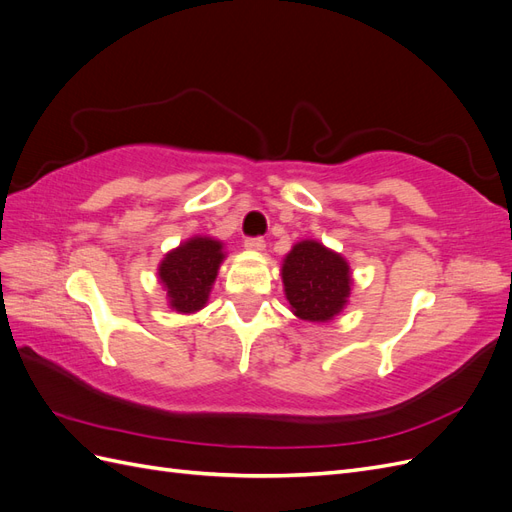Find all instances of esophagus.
<instances>
[{
	"label": "esophagus",
	"instance_id": "34e87169",
	"mask_svg": "<svg viewBox=\"0 0 512 512\" xmlns=\"http://www.w3.org/2000/svg\"><path fill=\"white\" fill-rule=\"evenodd\" d=\"M243 245L247 247V250L260 252V250H265V239H262V237H247V239L243 241Z\"/></svg>",
	"mask_w": 512,
	"mask_h": 512
}]
</instances>
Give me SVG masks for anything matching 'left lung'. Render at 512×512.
Here are the masks:
<instances>
[{
  "label": "left lung",
  "mask_w": 512,
  "mask_h": 512,
  "mask_svg": "<svg viewBox=\"0 0 512 512\" xmlns=\"http://www.w3.org/2000/svg\"><path fill=\"white\" fill-rule=\"evenodd\" d=\"M282 280L294 316L309 322H327L342 312L352 284L348 262L318 241L292 247Z\"/></svg>",
  "instance_id": "obj_1"
}]
</instances>
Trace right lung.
I'll use <instances>...</instances> for the list:
<instances>
[{
  "label": "right lung",
  "instance_id": "1",
  "mask_svg": "<svg viewBox=\"0 0 512 512\" xmlns=\"http://www.w3.org/2000/svg\"><path fill=\"white\" fill-rule=\"evenodd\" d=\"M222 258V243L209 237H194L166 254L160 265V280L170 307L181 314L205 307Z\"/></svg>",
  "mask_w": 512,
  "mask_h": 512
}]
</instances>
